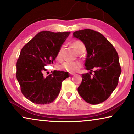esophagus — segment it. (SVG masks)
Listing matches in <instances>:
<instances>
[{
    "instance_id": "1",
    "label": "esophagus",
    "mask_w": 134,
    "mask_h": 134,
    "mask_svg": "<svg viewBox=\"0 0 134 134\" xmlns=\"http://www.w3.org/2000/svg\"><path fill=\"white\" fill-rule=\"evenodd\" d=\"M70 75H71V76L74 75V74H75V73H74V72H70Z\"/></svg>"
}]
</instances>
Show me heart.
Here are the masks:
<instances>
[{
    "instance_id": "1",
    "label": "heart",
    "mask_w": 134,
    "mask_h": 134,
    "mask_svg": "<svg viewBox=\"0 0 134 134\" xmlns=\"http://www.w3.org/2000/svg\"><path fill=\"white\" fill-rule=\"evenodd\" d=\"M71 45L72 48L75 49L77 53H80L83 49H85V45L83 44V43L79 40L74 41L72 42L71 43ZM63 50V47H62V48L59 49L57 55V59L59 61L62 60ZM80 63L78 62H64V63H63L62 65H60V67H59V69L62 70H63V71H65L69 72H74L78 69H79V68L80 67Z\"/></svg>"
}]
</instances>
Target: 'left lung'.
Here are the masks:
<instances>
[{"instance_id": "1", "label": "left lung", "mask_w": 134, "mask_h": 134, "mask_svg": "<svg viewBox=\"0 0 134 134\" xmlns=\"http://www.w3.org/2000/svg\"><path fill=\"white\" fill-rule=\"evenodd\" d=\"M73 37L83 42L87 50L86 69L93 71L81 74L78 92L92 105L107 100L118 84L121 73L119 57L112 44L102 34L90 29L74 32Z\"/></svg>"}]
</instances>
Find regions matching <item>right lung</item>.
Masks as SVG:
<instances>
[{
	"label": "right lung",
	"instance_id": "obj_1",
	"mask_svg": "<svg viewBox=\"0 0 134 134\" xmlns=\"http://www.w3.org/2000/svg\"><path fill=\"white\" fill-rule=\"evenodd\" d=\"M70 32L38 33L22 48L16 63V78L22 93L32 102L50 103L60 93L62 81L69 77L67 72L54 71L44 77L45 66L53 64Z\"/></svg>",
	"mask_w": 134,
	"mask_h": 134
}]
</instances>
